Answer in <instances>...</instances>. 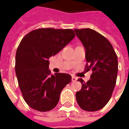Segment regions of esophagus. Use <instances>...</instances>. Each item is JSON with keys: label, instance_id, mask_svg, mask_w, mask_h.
<instances>
[{"label": "esophagus", "instance_id": "esophagus-1", "mask_svg": "<svg viewBox=\"0 0 129 129\" xmlns=\"http://www.w3.org/2000/svg\"><path fill=\"white\" fill-rule=\"evenodd\" d=\"M72 81H73V82H75V81H77V79L75 77H74V76H72Z\"/></svg>", "mask_w": 129, "mask_h": 129}]
</instances>
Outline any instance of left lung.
I'll return each instance as SVG.
<instances>
[{
    "mask_svg": "<svg viewBox=\"0 0 129 129\" xmlns=\"http://www.w3.org/2000/svg\"><path fill=\"white\" fill-rule=\"evenodd\" d=\"M76 36L85 49L87 71H92L90 79L82 84L76 92V100L81 109L88 112L99 110L111 98L118 73V58L107 38L89 28L75 29Z\"/></svg>",
    "mask_w": 129,
    "mask_h": 129,
    "instance_id": "1",
    "label": "left lung"
}]
</instances>
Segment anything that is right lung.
Masks as SVG:
<instances>
[{
  "mask_svg": "<svg viewBox=\"0 0 129 129\" xmlns=\"http://www.w3.org/2000/svg\"><path fill=\"white\" fill-rule=\"evenodd\" d=\"M75 36L71 29L40 28L21 41L16 52L15 73L24 100L33 109L40 112L53 109L62 90L71 81L69 74L51 75L48 59Z\"/></svg>",
  "mask_w": 129,
  "mask_h": 129,
  "instance_id": "1",
  "label": "right lung"
}]
</instances>
